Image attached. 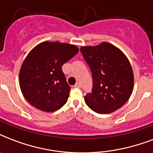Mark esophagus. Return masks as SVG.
<instances>
[{
  "mask_svg": "<svg viewBox=\"0 0 153 153\" xmlns=\"http://www.w3.org/2000/svg\"><path fill=\"white\" fill-rule=\"evenodd\" d=\"M74 87H76V88H81V83H80V82H77V83L74 85Z\"/></svg>",
  "mask_w": 153,
  "mask_h": 153,
  "instance_id": "obj_1",
  "label": "esophagus"
}]
</instances>
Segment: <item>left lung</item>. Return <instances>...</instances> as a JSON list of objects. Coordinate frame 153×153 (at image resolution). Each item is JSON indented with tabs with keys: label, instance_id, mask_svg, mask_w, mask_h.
<instances>
[{
	"label": "left lung",
	"instance_id": "obj_1",
	"mask_svg": "<svg viewBox=\"0 0 153 153\" xmlns=\"http://www.w3.org/2000/svg\"><path fill=\"white\" fill-rule=\"evenodd\" d=\"M80 51L91 68L93 79L92 92L84 97L86 105L100 114L120 109L132 94L134 84L127 57L106 42L95 47H82Z\"/></svg>",
	"mask_w": 153,
	"mask_h": 153
}]
</instances>
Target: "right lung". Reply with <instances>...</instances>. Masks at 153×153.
Returning a JSON list of instances; mask_svg holds the SVG:
<instances>
[{
  "label": "right lung",
  "instance_id": "add662e5",
  "mask_svg": "<svg viewBox=\"0 0 153 153\" xmlns=\"http://www.w3.org/2000/svg\"><path fill=\"white\" fill-rule=\"evenodd\" d=\"M78 52L75 45L48 41L30 51L20 68L19 82L23 95L32 106L54 112L64 105L71 86L62 66Z\"/></svg>",
  "mask_w": 153,
  "mask_h": 153
}]
</instances>
